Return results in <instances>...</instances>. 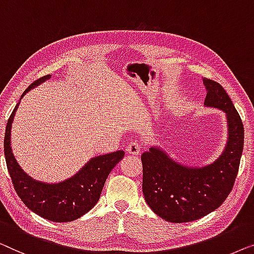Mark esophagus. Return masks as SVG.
Returning a JSON list of instances; mask_svg holds the SVG:
<instances>
[{
  "label": "esophagus",
  "mask_w": 254,
  "mask_h": 254,
  "mask_svg": "<svg viewBox=\"0 0 254 254\" xmlns=\"http://www.w3.org/2000/svg\"><path fill=\"white\" fill-rule=\"evenodd\" d=\"M127 151L128 154H132V155H138L139 153L141 151V146L138 144V142L135 141H131L130 144L127 145Z\"/></svg>",
  "instance_id": "esophagus-1"
}]
</instances>
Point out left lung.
<instances>
[{
    "label": "left lung",
    "instance_id": "left-lung-1",
    "mask_svg": "<svg viewBox=\"0 0 254 254\" xmlns=\"http://www.w3.org/2000/svg\"><path fill=\"white\" fill-rule=\"evenodd\" d=\"M205 108L219 109L227 121V142L219 158L201 166L173 159L159 145L141 154L142 193L156 215L173 223L190 222L212 213L233 190L244 146L241 117L224 88L202 78Z\"/></svg>",
    "mask_w": 254,
    "mask_h": 254
}]
</instances>
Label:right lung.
<instances>
[{"label":"right lung","mask_w":254,"mask_h":254,"mask_svg":"<svg viewBox=\"0 0 254 254\" xmlns=\"http://www.w3.org/2000/svg\"><path fill=\"white\" fill-rule=\"evenodd\" d=\"M51 74L32 83L20 96L30 92L39 85L51 79ZM20 101L13 109L6 124L4 135V155L10 177L27 208L39 216L53 222H70L86 214L99 201L103 185L113 168L124 156V151L93 156L72 176L66 180L47 183L32 178L21 169L13 155L11 147V127Z\"/></svg>","instance_id":"1"}]
</instances>
